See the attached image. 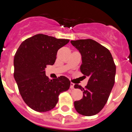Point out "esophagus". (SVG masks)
I'll return each instance as SVG.
<instances>
[{
	"mask_svg": "<svg viewBox=\"0 0 132 132\" xmlns=\"http://www.w3.org/2000/svg\"><path fill=\"white\" fill-rule=\"evenodd\" d=\"M74 84L72 83V82H71V84H70V88L72 89H74Z\"/></svg>",
	"mask_w": 132,
	"mask_h": 132,
	"instance_id": "esophagus-1",
	"label": "esophagus"
}]
</instances>
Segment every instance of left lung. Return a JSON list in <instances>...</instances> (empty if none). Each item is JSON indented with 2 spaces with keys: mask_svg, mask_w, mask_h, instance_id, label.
<instances>
[{
  "mask_svg": "<svg viewBox=\"0 0 132 132\" xmlns=\"http://www.w3.org/2000/svg\"><path fill=\"white\" fill-rule=\"evenodd\" d=\"M71 43L82 55L81 73L89 77L84 88L74 86L84 91L83 98L74 102L75 108L81 115H96L105 105L115 83L116 64L110 51L96 41L79 39L71 41Z\"/></svg>",
  "mask_w": 132,
  "mask_h": 132,
  "instance_id": "1",
  "label": "left lung"
}]
</instances>
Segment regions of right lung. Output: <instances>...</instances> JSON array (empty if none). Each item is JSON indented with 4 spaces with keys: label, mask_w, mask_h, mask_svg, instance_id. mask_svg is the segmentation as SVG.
Segmentation results:
<instances>
[{
    "label": "right lung",
    "mask_w": 132,
    "mask_h": 132,
    "mask_svg": "<svg viewBox=\"0 0 132 132\" xmlns=\"http://www.w3.org/2000/svg\"><path fill=\"white\" fill-rule=\"evenodd\" d=\"M69 41L36 34L23 41L14 55V78L18 90L25 103L35 111L54 109L59 94L70 88L67 77L49 79L45 71L46 66L55 63L58 50Z\"/></svg>",
    "instance_id": "add662e5"
}]
</instances>
